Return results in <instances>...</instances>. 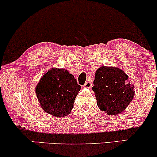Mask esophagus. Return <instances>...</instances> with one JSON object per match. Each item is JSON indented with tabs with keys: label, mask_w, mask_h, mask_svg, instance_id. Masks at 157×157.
<instances>
[{
	"label": "esophagus",
	"mask_w": 157,
	"mask_h": 157,
	"mask_svg": "<svg viewBox=\"0 0 157 157\" xmlns=\"http://www.w3.org/2000/svg\"><path fill=\"white\" fill-rule=\"evenodd\" d=\"M91 86H92V84H91V82H89V81H88V82H86V83L84 84L83 87L86 88V89H91Z\"/></svg>",
	"instance_id": "1"
}]
</instances>
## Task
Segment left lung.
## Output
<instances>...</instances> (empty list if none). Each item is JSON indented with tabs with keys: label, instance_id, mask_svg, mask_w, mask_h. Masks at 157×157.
Segmentation results:
<instances>
[{
	"label": "left lung",
	"instance_id": "obj_1",
	"mask_svg": "<svg viewBox=\"0 0 157 157\" xmlns=\"http://www.w3.org/2000/svg\"><path fill=\"white\" fill-rule=\"evenodd\" d=\"M92 90L99 109L109 115L120 113L132 101L134 86L120 68L102 66L96 71Z\"/></svg>",
	"mask_w": 157,
	"mask_h": 157
}]
</instances>
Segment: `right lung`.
I'll return each instance as SVG.
<instances>
[{
	"mask_svg": "<svg viewBox=\"0 0 157 157\" xmlns=\"http://www.w3.org/2000/svg\"><path fill=\"white\" fill-rule=\"evenodd\" d=\"M81 89L75 77L64 68H52L41 77L35 89L41 108L56 117L71 112Z\"/></svg>",
	"mask_w": 157,
	"mask_h": 157,
	"instance_id": "right-lung-1",
	"label": "right lung"
}]
</instances>
